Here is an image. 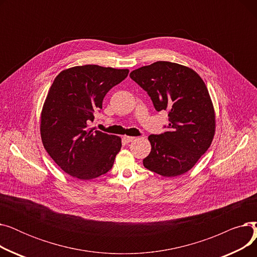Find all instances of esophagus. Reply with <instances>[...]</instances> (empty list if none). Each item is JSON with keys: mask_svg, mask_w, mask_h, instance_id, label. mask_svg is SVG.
Wrapping results in <instances>:
<instances>
[{"mask_svg": "<svg viewBox=\"0 0 257 257\" xmlns=\"http://www.w3.org/2000/svg\"><path fill=\"white\" fill-rule=\"evenodd\" d=\"M123 139H124V141H125L126 143H130V142H132L136 138H134V137H129V136H124Z\"/></svg>", "mask_w": 257, "mask_h": 257, "instance_id": "esophagus-1", "label": "esophagus"}]
</instances>
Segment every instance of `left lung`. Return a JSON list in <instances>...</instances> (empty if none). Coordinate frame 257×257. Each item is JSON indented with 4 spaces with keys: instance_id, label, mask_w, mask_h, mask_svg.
I'll return each mask as SVG.
<instances>
[{
    "instance_id": "left-lung-1",
    "label": "left lung",
    "mask_w": 257,
    "mask_h": 257,
    "mask_svg": "<svg viewBox=\"0 0 257 257\" xmlns=\"http://www.w3.org/2000/svg\"><path fill=\"white\" fill-rule=\"evenodd\" d=\"M147 91L157 111L169 116L167 131L151 134V152L144 167L165 177L190 171L213 140L215 115L207 87L192 69L178 63L157 61L130 73Z\"/></svg>"
}]
</instances>
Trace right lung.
<instances>
[{
    "label": "right lung",
    "mask_w": 257,
    "mask_h": 257,
    "mask_svg": "<svg viewBox=\"0 0 257 257\" xmlns=\"http://www.w3.org/2000/svg\"><path fill=\"white\" fill-rule=\"evenodd\" d=\"M128 73L86 64L64 70L54 80L40 116V136L48 154L66 174L89 180L111 170L120 138L89 125L106 93Z\"/></svg>",
    "instance_id": "right-lung-1"
}]
</instances>
